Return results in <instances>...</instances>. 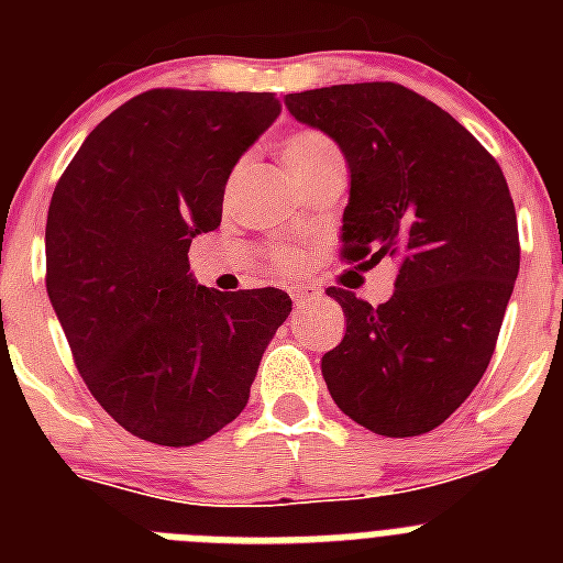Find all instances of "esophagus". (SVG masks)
Masks as SVG:
<instances>
[{"instance_id": "esophagus-1", "label": "esophagus", "mask_w": 563, "mask_h": 563, "mask_svg": "<svg viewBox=\"0 0 563 563\" xmlns=\"http://www.w3.org/2000/svg\"><path fill=\"white\" fill-rule=\"evenodd\" d=\"M318 287H312V285H298V287H290V298L292 301H296L298 307H305V305H310L312 298H318Z\"/></svg>"}]
</instances>
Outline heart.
Listing matches in <instances>:
<instances>
[{
  "instance_id": "obj_1",
  "label": "heart",
  "mask_w": 563,
  "mask_h": 563,
  "mask_svg": "<svg viewBox=\"0 0 563 563\" xmlns=\"http://www.w3.org/2000/svg\"><path fill=\"white\" fill-rule=\"evenodd\" d=\"M278 154H282L285 166L290 168V174L301 183V186L310 183L312 177H318V174L343 172L341 148H338V143L332 141L330 134L321 132V129H292V132L285 134L282 143H278ZM273 265H276L278 271L292 273L298 271L301 258H298V253L290 251V247H278V251L273 253Z\"/></svg>"
}]
</instances>
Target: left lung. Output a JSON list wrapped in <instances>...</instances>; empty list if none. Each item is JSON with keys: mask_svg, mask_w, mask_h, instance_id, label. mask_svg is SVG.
I'll return each mask as SVG.
<instances>
[{"mask_svg": "<svg viewBox=\"0 0 563 563\" xmlns=\"http://www.w3.org/2000/svg\"><path fill=\"white\" fill-rule=\"evenodd\" d=\"M350 168L341 253L397 258L395 292L372 307L330 287L346 332L321 357L338 409L383 437H417L460 409L485 375L519 276L505 174L445 109L391 81L290 92Z\"/></svg>", "mask_w": 563, "mask_h": 563, "instance_id": "obj_1", "label": "left lung"}]
</instances>
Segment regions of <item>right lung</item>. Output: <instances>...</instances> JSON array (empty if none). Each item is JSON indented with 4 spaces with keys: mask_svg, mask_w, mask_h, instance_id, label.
<instances>
[{
    "mask_svg": "<svg viewBox=\"0 0 563 563\" xmlns=\"http://www.w3.org/2000/svg\"><path fill=\"white\" fill-rule=\"evenodd\" d=\"M282 112L273 92L148 89L103 118L47 211V296L84 383L129 434L183 449L247 406L285 290L220 292L188 247L220 228L239 157Z\"/></svg>",
    "mask_w": 563,
    "mask_h": 563,
    "instance_id": "add662e5",
    "label": "right lung"
}]
</instances>
